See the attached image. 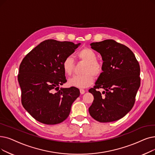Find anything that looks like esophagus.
<instances>
[{
    "label": "esophagus",
    "instance_id": "34e87169",
    "mask_svg": "<svg viewBox=\"0 0 155 155\" xmlns=\"http://www.w3.org/2000/svg\"><path fill=\"white\" fill-rule=\"evenodd\" d=\"M80 92L81 94H84L85 92V91L84 89H80Z\"/></svg>",
    "mask_w": 155,
    "mask_h": 155
}]
</instances>
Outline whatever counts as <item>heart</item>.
<instances>
[{
	"label": "heart",
	"instance_id": "heart-1",
	"mask_svg": "<svg viewBox=\"0 0 155 155\" xmlns=\"http://www.w3.org/2000/svg\"><path fill=\"white\" fill-rule=\"evenodd\" d=\"M78 57L81 61L86 63L83 71L84 75L74 76L68 80V85L77 88H86L91 85L94 80V76L98 77L103 72V66L97 61V54L93 50L89 48H84L78 53ZM63 70L66 75H71L75 63L71 56H67L62 63Z\"/></svg>",
	"mask_w": 155,
	"mask_h": 155
}]
</instances>
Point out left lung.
Listing matches in <instances>:
<instances>
[{"label": "left lung", "instance_id": "obj_1", "mask_svg": "<svg viewBox=\"0 0 155 155\" xmlns=\"http://www.w3.org/2000/svg\"><path fill=\"white\" fill-rule=\"evenodd\" d=\"M91 46L102 56L103 72L89 90L94 96L89 111L99 122H114L134 106L140 83L139 64L129 48L113 40L92 42ZM99 88L105 91L101 93Z\"/></svg>", "mask_w": 155, "mask_h": 155}]
</instances>
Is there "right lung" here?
Segmentation results:
<instances>
[{"label": "right lung", "instance_id": "right-lung-1", "mask_svg": "<svg viewBox=\"0 0 155 155\" xmlns=\"http://www.w3.org/2000/svg\"><path fill=\"white\" fill-rule=\"evenodd\" d=\"M80 44L49 39L32 49L19 65L18 80L24 108L36 120L47 125L63 122L80 96L76 87L61 88L66 82L63 60Z\"/></svg>", "mask_w": 155, "mask_h": 155}]
</instances>
